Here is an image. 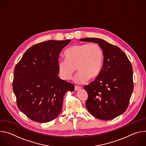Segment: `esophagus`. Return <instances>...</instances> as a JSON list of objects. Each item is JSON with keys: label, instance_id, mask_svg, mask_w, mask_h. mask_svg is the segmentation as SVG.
I'll return each instance as SVG.
<instances>
[{"label": "esophagus", "instance_id": "34e87169", "mask_svg": "<svg viewBox=\"0 0 146 146\" xmlns=\"http://www.w3.org/2000/svg\"><path fill=\"white\" fill-rule=\"evenodd\" d=\"M80 89H81V88H80V86H75V91H78V90H79Z\"/></svg>", "mask_w": 146, "mask_h": 146}]
</instances>
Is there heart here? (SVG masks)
Segmentation results:
<instances>
[{
  "label": "heart",
  "instance_id": "heart-1",
  "mask_svg": "<svg viewBox=\"0 0 146 146\" xmlns=\"http://www.w3.org/2000/svg\"><path fill=\"white\" fill-rule=\"evenodd\" d=\"M66 59H60L57 68L60 78L70 80L76 71H79L74 78L78 84L85 83L90 78L95 79L100 74L103 65L104 53L101 46L96 43L76 44L64 53Z\"/></svg>",
  "mask_w": 146,
  "mask_h": 146
}]
</instances>
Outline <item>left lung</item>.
<instances>
[{"instance_id":"left-lung-1","label":"left lung","mask_w":146,"mask_h":146,"mask_svg":"<svg viewBox=\"0 0 146 146\" xmlns=\"http://www.w3.org/2000/svg\"><path fill=\"white\" fill-rule=\"evenodd\" d=\"M79 40L98 43L104 53L100 74L84 87L88 94L86 108L98 119H114L126 110L133 92L132 64L120 48L102 39L89 38Z\"/></svg>"}]
</instances>
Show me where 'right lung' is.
<instances>
[{
    "label": "right lung",
    "instance_id": "1",
    "mask_svg": "<svg viewBox=\"0 0 146 146\" xmlns=\"http://www.w3.org/2000/svg\"><path fill=\"white\" fill-rule=\"evenodd\" d=\"M71 40H47L32 46L16 65L13 92L19 110L31 120L45 123L61 111L64 96L74 86L61 79L59 54Z\"/></svg>",
    "mask_w": 146,
    "mask_h": 146
}]
</instances>
